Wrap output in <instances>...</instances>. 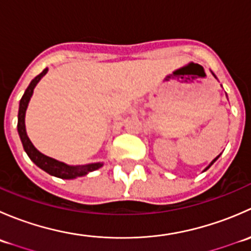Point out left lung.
I'll return each instance as SVG.
<instances>
[{
	"instance_id": "8db88e82",
	"label": "left lung",
	"mask_w": 251,
	"mask_h": 251,
	"mask_svg": "<svg viewBox=\"0 0 251 251\" xmlns=\"http://www.w3.org/2000/svg\"><path fill=\"white\" fill-rule=\"evenodd\" d=\"M212 75H214V73H212ZM214 76H215V75H214ZM215 77H216V76H215ZM219 156H220V155H217V156H216V158H215V159H214V160H212V161H211V164H210V165H209V166H207V168H206V169H205V170H204V171H206V170H207V169H209V168H210V166H211V165H212V164H214V163H215V161H216V160H217V159H219Z\"/></svg>"
}]
</instances>
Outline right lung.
I'll return each instance as SVG.
<instances>
[{"label":"right lung","instance_id":"right-lung-1","mask_svg":"<svg viewBox=\"0 0 251 251\" xmlns=\"http://www.w3.org/2000/svg\"><path fill=\"white\" fill-rule=\"evenodd\" d=\"M47 72L48 69L46 68L41 74L37 75V76L30 82V85L27 86L24 95H23L22 100H20L19 113H18V133H19L20 141H22L23 147H24V151H26L27 156H29L40 169L46 171L47 174L55 177H59V178L63 179H73L76 178V177L85 176V175H87L88 173H92V171L102 168L103 163H93L87 164V165H68V164L58 161L53 158H50V156L45 155L41 151H37L26 135V128H25V113H26L27 104H29L30 98H31L32 93H34L35 86H36L37 82L47 74Z\"/></svg>","mask_w":251,"mask_h":251}]
</instances>
